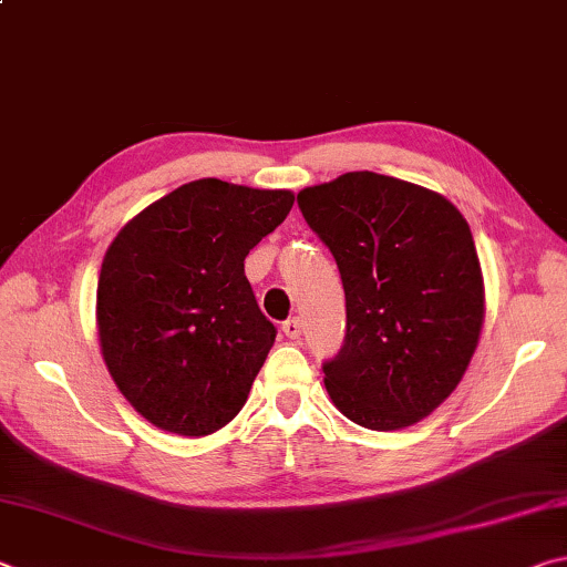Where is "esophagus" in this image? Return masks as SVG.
Returning a JSON list of instances; mask_svg holds the SVG:
<instances>
[{
    "instance_id": "esophagus-1",
    "label": "esophagus",
    "mask_w": 567,
    "mask_h": 567,
    "mask_svg": "<svg viewBox=\"0 0 567 567\" xmlns=\"http://www.w3.org/2000/svg\"><path fill=\"white\" fill-rule=\"evenodd\" d=\"M282 332H285L290 340H297V338H300V334H302V320H300V318H292V320L282 322Z\"/></svg>"
}]
</instances>
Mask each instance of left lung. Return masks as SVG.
Masks as SVG:
<instances>
[{
  "label": "left lung",
  "mask_w": 567,
  "mask_h": 567,
  "mask_svg": "<svg viewBox=\"0 0 567 567\" xmlns=\"http://www.w3.org/2000/svg\"><path fill=\"white\" fill-rule=\"evenodd\" d=\"M338 262L348 334L324 388L368 430L415 425L463 380L485 322V285L460 209L412 182L348 172L297 192Z\"/></svg>",
  "instance_id": "obj_1"
}]
</instances>
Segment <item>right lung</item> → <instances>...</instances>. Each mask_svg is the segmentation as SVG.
Masks as SVG:
<instances>
[{
	"label": "right lung",
	"instance_id": "add662e5",
	"mask_svg": "<svg viewBox=\"0 0 567 567\" xmlns=\"http://www.w3.org/2000/svg\"><path fill=\"white\" fill-rule=\"evenodd\" d=\"M292 203L290 189L195 179L112 239L97 282L102 358L155 427L205 437L243 410L277 334L245 257Z\"/></svg>",
	"mask_w": 567,
	"mask_h": 567
}]
</instances>
